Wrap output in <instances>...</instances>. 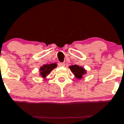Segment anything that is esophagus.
<instances>
[{"label": "esophagus", "instance_id": "obj_1", "mask_svg": "<svg viewBox=\"0 0 124 124\" xmlns=\"http://www.w3.org/2000/svg\"><path fill=\"white\" fill-rule=\"evenodd\" d=\"M65 65V64L64 62H59V63H58L59 67H64Z\"/></svg>", "mask_w": 124, "mask_h": 124}]
</instances>
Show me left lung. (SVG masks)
I'll use <instances>...</instances> for the list:
<instances>
[{"instance_id": "8db88e82", "label": "left lung", "mask_w": 124, "mask_h": 124, "mask_svg": "<svg viewBox=\"0 0 124 124\" xmlns=\"http://www.w3.org/2000/svg\"><path fill=\"white\" fill-rule=\"evenodd\" d=\"M70 68L72 73L74 74L76 78H77L78 79L82 78V76L86 73V71L84 68H82V67H79L77 65L70 66Z\"/></svg>"}]
</instances>
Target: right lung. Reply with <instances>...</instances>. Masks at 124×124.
Listing matches in <instances>:
<instances>
[{
  "instance_id": "obj_1",
  "label": "right lung",
  "mask_w": 124,
  "mask_h": 124,
  "mask_svg": "<svg viewBox=\"0 0 124 124\" xmlns=\"http://www.w3.org/2000/svg\"><path fill=\"white\" fill-rule=\"evenodd\" d=\"M56 67H57V65L54 63H51V64L44 65L40 68V74L42 78H45Z\"/></svg>"
}]
</instances>
